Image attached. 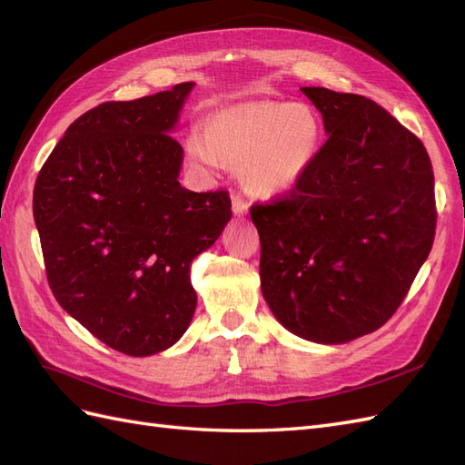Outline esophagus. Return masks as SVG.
Here are the masks:
<instances>
[{
  "mask_svg": "<svg viewBox=\"0 0 465 465\" xmlns=\"http://www.w3.org/2000/svg\"><path fill=\"white\" fill-rule=\"evenodd\" d=\"M248 209H250V205L241 198V195H234V198H232V213L236 217H244L248 213Z\"/></svg>",
  "mask_w": 465,
  "mask_h": 465,
  "instance_id": "1",
  "label": "esophagus"
}]
</instances>
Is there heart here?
<instances>
[{
  "mask_svg": "<svg viewBox=\"0 0 465 465\" xmlns=\"http://www.w3.org/2000/svg\"><path fill=\"white\" fill-rule=\"evenodd\" d=\"M322 145V122L306 104L246 101L219 110L209 130L193 128L184 153L203 173L241 166L244 188L273 200L299 186Z\"/></svg>",
  "mask_w": 465,
  "mask_h": 465,
  "instance_id": "heart-1",
  "label": "heart"
}]
</instances>
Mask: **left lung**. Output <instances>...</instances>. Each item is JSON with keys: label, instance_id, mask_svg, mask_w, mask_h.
<instances>
[{"label": "left lung", "instance_id": "obj_1", "mask_svg": "<svg viewBox=\"0 0 465 465\" xmlns=\"http://www.w3.org/2000/svg\"><path fill=\"white\" fill-rule=\"evenodd\" d=\"M301 91L328 142L287 198L250 209L262 294L291 333L341 345L386 323L425 263L434 176L423 143L371 98Z\"/></svg>", "mask_w": 465, "mask_h": 465}]
</instances>
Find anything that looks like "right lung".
Segmentation results:
<instances>
[{
	"instance_id": "add662e5",
	"label": "right lung",
	"mask_w": 465,
	"mask_h": 465,
	"mask_svg": "<svg viewBox=\"0 0 465 465\" xmlns=\"http://www.w3.org/2000/svg\"><path fill=\"white\" fill-rule=\"evenodd\" d=\"M193 85L85 112L35 184L55 301L132 357L161 353L184 335L198 304L192 262L232 215L227 192L195 193L178 182L184 151L173 134Z\"/></svg>"
}]
</instances>
